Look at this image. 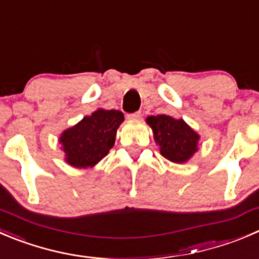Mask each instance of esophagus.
<instances>
[{
  "label": "esophagus",
  "mask_w": 259,
  "mask_h": 259,
  "mask_svg": "<svg viewBox=\"0 0 259 259\" xmlns=\"http://www.w3.org/2000/svg\"><path fill=\"white\" fill-rule=\"evenodd\" d=\"M127 119L129 120H140L142 119V112L138 111V112H135V114L129 115V116H127Z\"/></svg>",
  "instance_id": "esophagus-1"
}]
</instances>
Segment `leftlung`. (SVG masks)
<instances>
[{"mask_svg":"<svg viewBox=\"0 0 259 259\" xmlns=\"http://www.w3.org/2000/svg\"><path fill=\"white\" fill-rule=\"evenodd\" d=\"M145 121L152 127L160 154L169 162L183 164L199 150L200 135L183 119L155 115L148 116Z\"/></svg>","mask_w":259,"mask_h":259,"instance_id":"8db88e82","label":"left lung"}]
</instances>
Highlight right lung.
<instances>
[{
	"mask_svg": "<svg viewBox=\"0 0 259 259\" xmlns=\"http://www.w3.org/2000/svg\"><path fill=\"white\" fill-rule=\"evenodd\" d=\"M124 121L119 110L97 109L60 134L64 160L74 168H94L109 154L116 132Z\"/></svg>",
	"mask_w": 259,
	"mask_h": 259,
	"instance_id": "right-lung-1",
	"label": "right lung"
}]
</instances>
